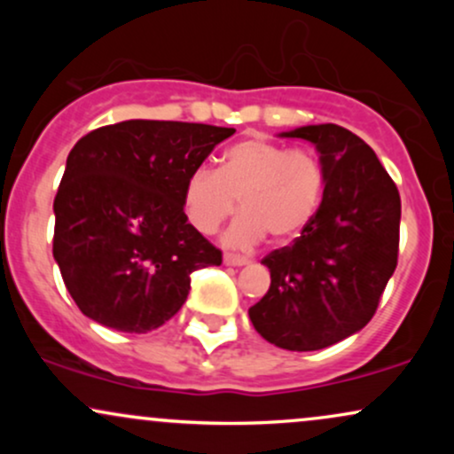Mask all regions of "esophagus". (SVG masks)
<instances>
[{
	"instance_id": "esophagus-1",
	"label": "esophagus",
	"mask_w": 454,
	"mask_h": 454,
	"mask_svg": "<svg viewBox=\"0 0 454 454\" xmlns=\"http://www.w3.org/2000/svg\"><path fill=\"white\" fill-rule=\"evenodd\" d=\"M247 262H249L247 258L232 256V254H223V264H228V267H245Z\"/></svg>"
}]
</instances>
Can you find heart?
<instances>
[{"label":"heart","mask_w":454,"mask_h":454,"mask_svg":"<svg viewBox=\"0 0 454 454\" xmlns=\"http://www.w3.org/2000/svg\"><path fill=\"white\" fill-rule=\"evenodd\" d=\"M325 194V168L314 153L262 138L239 140L223 151L220 168L192 170L184 185V211L198 232L211 234L237 209L243 213L223 243L247 249L270 237L290 243L314 222Z\"/></svg>","instance_id":"obj_1"}]
</instances>
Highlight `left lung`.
<instances>
[{
    "mask_svg": "<svg viewBox=\"0 0 454 454\" xmlns=\"http://www.w3.org/2000/svg\"><path fill=\"white\" fill-rule=\"evenodd\" d=\"M279 137L314 145L325 194L301 237L262 260L270 286L249 307V320L284 350H322L376 314L397 267L401 198L373 149L350 129L320 123Z\"/></svg>",
    "mask_w": 454,
    "mask_h": 454,
    "instance_id": "obj_1",
    "label": "left lung"
}]
</instances>
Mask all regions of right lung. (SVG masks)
<instances>
[{
  "instance_id": "right-lung-1",
  "label": "right lung",
  "mask_w": 454,
  "mask_h": 454,
  "mask_svg": "<svg viewBox=\"0 0 454 454\" xmlns=\"http://www.w3.org/2000/svg\"><path fill=\"white\" fill-rule=\"evenodd\" d=\"M232 128L129 119L70 151L57 190L53 256L78 309L121 333H149L222 252L184 211V185Z\"/></svg>"
}]
</instances>
